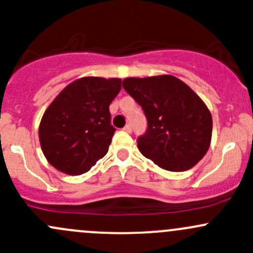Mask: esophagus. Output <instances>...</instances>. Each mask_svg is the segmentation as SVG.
Returning a JSON list of instances; mask_svg holds the SVG:
<instances>
[{"label":"esophagus","mask_w":253,"mask_h":253,"mask_svg":"<svg viewBox=\"0 0 253 253\" xmlns=\"http://www.w3.org/2000/svg\"><path fill=\"white\" fill-rule=\"evenodd\" d=\"M124 129H125V131H126V132H132V125H131V124H127L126 126L124 127Z\"/></svg>","instance_id":"obj_1"}]
</instances>
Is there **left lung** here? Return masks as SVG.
Wrapping results in <instances>:
<instances>
[{
	"instance_id": "8db88e82",
	"label": "left lung",
	"mask_w": 253,
	"mask_h": 253,
	"mask_svg": "<svg viewBox=\"0 0 253 253\" xmlns=\"http://www.w3.org/2000/svg\"><path fill=\"white\" fill-rule=\"evenodd\" d=\"M122 85L147 117V129L137 138L145 158L169 171H185L205 157L211 138V115L187 84L164 75L126 78Z\"/></svg>"
}]
</instances>
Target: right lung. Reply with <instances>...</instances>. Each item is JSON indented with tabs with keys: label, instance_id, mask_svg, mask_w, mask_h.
<instances>
[{
	"label": "right lung",
	"instance_id": "add662e5",
	"mask_svg": "<svg viewBox=\"0 0 253 253\" xmlns=\"http://www.w3.org/2000/svg\"><path fill=\"white\" fill-rule=\"evenodd\" d=\"M120 89L119 78L84 77L56 96L39 127L42 149L52 167L81 175L108 153L116 131L109 105Z\"/></svg>",
	"mask_w": 253,
	"mask_h": 253
}]
</instances>
